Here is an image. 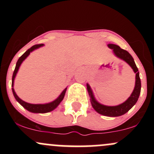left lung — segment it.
<instances>
[{
    "label": "left lung",
    "instance_id": "obj_1",
    "mask_svg": "<svg viewBox=\"0 0 154 154\" xmlns=\"http://www.w3.org/2000/svg\"><path fill=\"white\" fill-rule=\"evenodd\" d=\"M108 47L109 48L112 49L113 52L116 57L122 59L125 62H127L131 66L135 75V85L132 91L131 95L128 98V99L125 102L118 106H105L103 104H100L95 100L94 95H93V92L90 85L87 84V89L89 93L90 98H91V103L93 109L98 113L102 115L107 116H119L123 114H126L128 111L130 110L131 108L133 106L137 101L139 98L140 93L141 89V82L140 79L138 69L136 66L132 56L130 55L127 51L122 49L118 45H114V44H108Z\"/></svg>",
    "mask_w": 154,
    "mask_h": 154
}]
</instances>
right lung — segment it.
<instances>
[{"label": "right lung", "mask_w": 154, "mask_h": 154, "mask_svg": "<svg viewBox=\"0 0 154 154\" xmlns=\"http://www.w3.org/2000/svg\"><path fill=\"white\" fill-rule=\"evenodd\" d=\"M43 46V44H38V45H35L33 46H32L30 48L28 49L27 51L24 53V54L21 56L20 58L18 59L17 61V64H16V67H15V69L13 73V76H12V83H11V86H12V92H13V94L14 98H16V100L19 102L21 105L22 106L24 109H26V110L30 111V112L32 113H41V114H43V113H47V112H50V111H53L54 109H56L58 106L59 105V103L62 101V100L63 99V97L65 95V93H66V88H65L63 90L62 93H61V95L56 98V100H54V101L51 102V103H45V104H32V103H26V102L22 100L21 98H19L18 95H17V93H15L14 89V79L16 75H17V72H18V70L19 69V66L20 65L22 64V63L23 62L24 59L29 56V54L33 51L35 49H38L40 47Z\"/></svg>", "instance_id": "obj_1"}]
</instances>
